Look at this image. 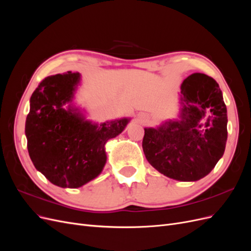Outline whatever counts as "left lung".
Returning a JSON list of instances; mask_svg holds the SVG:
<instances>
[{
	"mask_svg": "<svg viewBox=\"0 0 251 251\" xmlns=\"http://www.w3.org/2000/svg\"><path fill=\"white\" fill-rule=\"evenodd\" d=\"M180 111L157 127L144 128L142 149L150 164L178 181H198L222 158L227 109L218 82L194 73L181 85Z\"/></svg>",
	"mask_w": 251,
	"mask_h": 251,
	"instance_id": "left-lung-1",
	"label": "left lung"
}]
</instances>
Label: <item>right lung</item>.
<instances>
[{
  "instance_id": "add662e5",
  "label": "right lung",
  "mask_w": 251,
  "mask_h": 251,
  "mask_svg": "<svg viewBox=\"0 0 251 251\" xmlns=\"http://www.w3.org/2000/svg\"><path fill=\"white\" fill-rule=\"evenodd\" d=\"M80 74L68 71L43 79L30 97L25 134L30 159L52 184L77 188L95 179L107 162L105 143L131 118L102 124L86 119L73 103Z\"/></svg>"
}]
</instances>
